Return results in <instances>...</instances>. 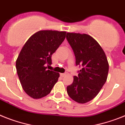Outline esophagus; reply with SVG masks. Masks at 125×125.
<instances>
[{"label":"esophagus","mask_w":125,"mask_h":125,"mask_svg":"<svg viewBox=\"0 0 125 125\" xmlns=\"http://www.w3.org/2000/svg\"><path fill=\"white\" fill-rule=\"evenodd\" d=\"M66 75H67V73H62V74H60V76L62 77H63Z\"/></svg>","instance_id":"34e87169"}]
</instances>
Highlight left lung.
I'll use <instances>...</instances> for the list:
<instances>
[{
    "label": "left lung",
    "instance_id": "left-lung-1",
    "mask_svg": "<svg viewBox=\"0 0 125 125\" xmlns=\"http://www.w3.org/2000/svg\"><path fill=\"white\" fill-rule=\"evenodd\" d=\"M66 38L74 51L75 63L83 66L67 92L73 100L85 104L98 95L106 82L107 58L100 44L88 34L67 32Z\"/></svg>",
    "mask_w": 125,
    "mask_h": 125
}]
</instances>
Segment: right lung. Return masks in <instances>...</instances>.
Returning <instances> with one entry per match:
<instances>
[{"mask_svg": "<svg viewBox=\"0 0 125 125\" xmlns=\"http://www.w3.org/2000/svg\"><path fill=\"white\" fill-rule=\"evenodd\" d=\"M66 32L40 30L25 42L16 62L19 79L25 92L34 99L51 92L60 74L47 70L51 56L64 41Z\"/></svg>", "mask_w": 125, "mask_h": 125, "instance_id": "add662e5", "label": "right lung"}]
</instances>
